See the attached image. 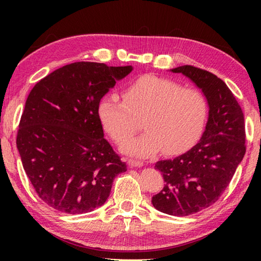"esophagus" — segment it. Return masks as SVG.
<instances>
[{"label":"esophagus","mask_w":261,"mask_h":261,"mask_svg":"<svg viewBox=\"0 0 261 261\" xmlns=\"http://www.w3.org/2000/svg\"><path fill=\"white\" fill-rule=\"evenodd\" d=\"M127 164H129L130 167H141L143 163L141 160H137V159H127Z\"/></svg>","instance_id":"34e87169"}]
</instances>
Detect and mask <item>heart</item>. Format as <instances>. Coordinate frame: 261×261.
Segmentation results:
<instances>
[{
	"label": "heart",
	"instance_id": "1",
	"mask_svg": "<svg viewBox=\"0 0 261 261\" xmlns=\"http://www.w3.org/2000/svg\"><path fill=\"white\" fill-rule=\"evenodd\" d=\"M121 96L122 102L114 95L103 96L96 113L105 134L116 145L124 142L122 152L148 157L164 148L167 154H180L201 140L207 123L208 104L198 90L181 87L164 77L145 75L127 84ZM141 119L146 132L129 140Z\"/></svg>",
	"mask_w": 261,
	"mask_h": 261
}]
</instances>
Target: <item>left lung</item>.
I'll return each instance as SVG.
<instances>
[{"mask_svg": "<svg viewBox=\"0 0 261 261\" xmlns=\"http://www.w3.org/2000/svg\"><path fill=\"white\" fill-rule=\"evenodd\" d=\"M201 88L207 99L208 120L201 140L174 159L159 160L165 186L152 205L169 215L186 216L206 208L222 195L246 153L245 118L225 83L207 70L184 65L171 69Z\"/></svg>", "mask_w": 261, "mask_h": 261, "instance_id": "left-lung-1", "label": "left lung"}]
</instances>
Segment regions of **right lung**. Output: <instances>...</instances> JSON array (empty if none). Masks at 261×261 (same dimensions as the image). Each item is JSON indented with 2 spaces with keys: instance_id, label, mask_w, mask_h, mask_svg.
<instances>
[{
  "instance_id": "obj_1",
  "label": "right lung",
  "mask_w": 261,
  "mask_h": 261,
  "mask_svg": "<svg viewBox=\"0 0 261 261\" xmlns=\"http://www.w3.org/2000/svg\"><path fill=\"white\" fill-rule=\"evenodd\" d=\"M131 66L77 62L33 86L21 115L16 147L38 196L68 214L102 206L126 165L104 139L97 103Z\"/></svg>"
}]
</instances>
